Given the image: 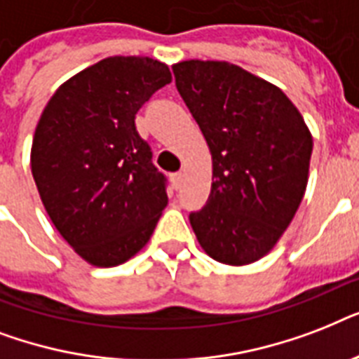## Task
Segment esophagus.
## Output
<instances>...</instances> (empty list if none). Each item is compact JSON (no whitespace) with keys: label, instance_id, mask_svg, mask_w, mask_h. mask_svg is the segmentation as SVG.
I'll use <instances>...</instances> for the list:
<instances>
[{"label":"esophagus","instance_id":"obj_1","mask_svg":"<svg viewBox=\"0 0 359 359\" xmlns=\"http://www.w3.org/2000/svg\"><path fill=\"white\" fill-rule=\"evenodd\" d=\"M171 184H173L175 190H179L180 184H182V173H173V175H171Z\"/></svg>","mask_w":359,"mask_h":359}]
</instances>
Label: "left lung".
<instances>
[{
	"instance_id": "obj_1",
	"label": "left lung",
	"mask_w": 359,
	"mask_h": 359,
	"mask_svg": "<svg viewBox=\"0 0 359 359\" xmlns=\"http://www.w3.org/2000/svg\"><path fill=\"white\" fill-rule=\"evenodd\" d=\"M180 97L212 154L207 205L191 229L214 261H259L294 218L306 194L313 137L279 87L225 61L173 65Z\"/></svg>"
}]
</instances>
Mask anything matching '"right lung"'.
<instances>
[{"instance_id":"right-lung-1","label":"right lung","mask_w":359,"mask_h":359,"mask_svg":"<svg viewBox=\"0 0 359 359\" xmlns=\"http://www.w3.org/2000/svg\"><path fill=\"white\" fill-rule=\"evenodd\" d=\"M169 81L168 65L156 59H102L65 81L36 124L31 171L42 205L95 266L134 257L168 205L165 177L135 130V114Z\"/></svg>"}]
</instances>
